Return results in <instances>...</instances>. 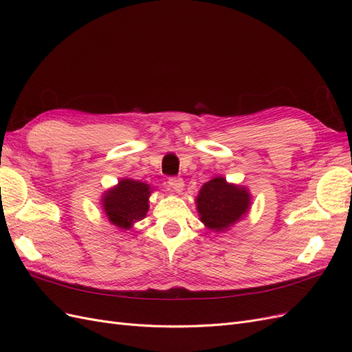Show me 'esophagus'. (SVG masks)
Masks as SVG:
<instances>
[{
    "label": "esophagus",
    "instance_id": "34e87169",
    "mask_svg": "<svg viewBox=\"0 0 352 352\" xmlns=\"http://www.w3.org/2000/svg\"><path fill=\"white\" fill-rule=\"evenodd\" d=\"M167 184H168V186L172 188V190L173 192H182L184 190V186H185V184H184V179L182 177H176V176H173V177H168V180H167Z\"/></svg>",
    "mask_w": 352,
    "mask_h": 352
}]
</instances>
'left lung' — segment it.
I'll use <instances>...</instances> for the list:
<instances>
[{
	"instance_id": "left-lung-1",
	"label": "left lung",
	"mask_w": 352,
	"mask_h": 352,
	"mask_svg": "<svg viewBox=\"0 0 352 352\" xmlns=\"http://www.w3.org/2000/svg\"><path fill=\"white\" fill-rule=\"evenodd\" d=\"M197 207L201 221L208 229L223 230L247 212L250 194L247 189L229 185L226 179L214 177L201 188Z\"/></svg>"
}]
</instances>
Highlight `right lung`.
<instances>
[{"instance_id":"obj_1","label":"right lung","mask_w":352,"mask_h":352,"mask_svg":"<svg viewBox=\"0 0 352 352\" xmlns=\"http://www.w3.org/2000/svg\"><path fill=\"white\" fill-rule=\"evenodd\" d=\"M150 186L138 180L123 179L102 198L109 220L120 229H131L133 223L145 217L148 211Z\"/></svg>"}]
</instances>
